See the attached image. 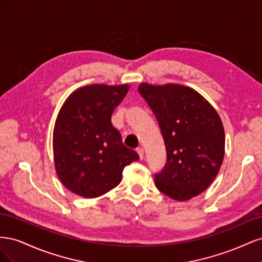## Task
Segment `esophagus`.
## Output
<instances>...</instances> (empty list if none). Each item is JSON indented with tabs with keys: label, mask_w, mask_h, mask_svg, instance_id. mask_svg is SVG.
<instances>
[{
	"label": "esophagus",
	"mask_w": 262,
	"mask_h": 262,
	"mask_svg": "<svg viewBox=\"0 0 262 262\" xmlns=\"http://www.w3.org/2000/svg\"><path fill=\"white\" fill-rule=\"evenodd\" d=\"M137 152L139 154L140 160H143V158H144V149L142 147H139V148H137Z\"/></svg>",
	"instance_id": "obj_1"
}]
</instances>
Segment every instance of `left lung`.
Segmentation results:
<instances>
[{
	"instance_id": "obj_1",
	"label": "left lung",
	"mask_w": 262,
	"mask_h": 262,
	"mask_svg": "<svg viewBox=\"0 0 262 262\" xmlns=\"http://www.w3.org/2000/svg\"><path fill=\"white\" fill-rule=\"evenodd\" d=\"M139 92L156 117L167 153L163 170L155 173L157 189L177 201L200 194L224 158L225 134L216 110L184 85L142 83Z\"/></svg>"
}]
</instances>
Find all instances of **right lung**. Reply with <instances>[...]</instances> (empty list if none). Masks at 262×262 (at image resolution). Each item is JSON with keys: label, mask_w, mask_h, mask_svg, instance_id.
Wrapping results in <instances>:
<instances>
[{"label": "right lung", "mask_w": 262, "mask_h": 262, "mask_svg": "<svg viewBox=\"0 0 262 262\" xmlns=\"http://www.w3.org/2000/svg\"><path fill=\"white\" fill-rule=\"evenodd\" d=\"M129 85L93 84L70 95L53 130L54 165L70 191L97 198L117 187L125 166L139 155L122 143L112 115Z\"/></svg>", "instance_id": "1"}]
</instances>
